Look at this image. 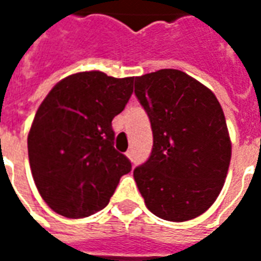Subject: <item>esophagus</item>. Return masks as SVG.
<instances>
[{
	"instance_id": "obj_1",
	"label": "esophagus",
	"mask_w": 261,
	"mask_h": 261,
	"mask_svg": "<svg viewBox=\"0 0 261 261\" xmlns=\"http://www.w3.org/2000/svg\"><path fill=\"white\" fill-rule=\"evenodd\" d=\"M125 155H127V158H128V159L134 161V152H133V149H128V151L125 152Z\"/></svg>"
}]
</instances>
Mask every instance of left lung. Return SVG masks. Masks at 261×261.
<instances>
[{"mask_svg":"<svg viewBox=\"0 0 261 261\" xmlns=\"http://www.w3.org/2000/svg\"><path fill=\"white\" fill-rule=\"evenodd\" d=\"M134 93L153 136L149 158L134 169L138 190L159 218H196L217 200L229 168L232 145L218 99L170 68L136 76Z\"/></svg>","mask_w":261,"mask_h":261,"instance_id":"left-lung-1","label":"left lung"}]
</instances>
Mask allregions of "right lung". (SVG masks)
<instances>
[{"instance_id": "right-lung-1", "label": "right lung", "mask_w": 261, "mask_h": 261, "mask_svg": "<svg viewBox=\"0 0 261 261\" xmlns=\"http://www.w3.org/2000/svg\"><path fill=\"white\" fill-rule=\"evenodd\" d=\"M133 76L86 71L61 80L39 106L28 136L33 180L53 211L85 218L109 204L131 170L114 149L112 120L133 93Z\"/></svg>"}]
</instances>
